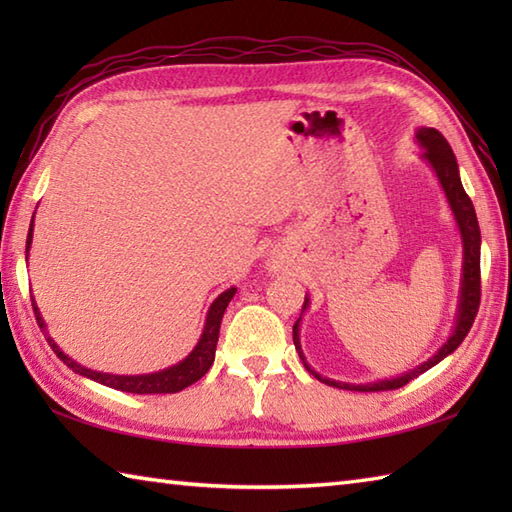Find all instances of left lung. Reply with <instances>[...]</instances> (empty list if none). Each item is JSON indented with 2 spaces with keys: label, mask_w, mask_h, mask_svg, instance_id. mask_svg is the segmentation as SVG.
<instances>
[{
  "label": "left lung",
  "mask_w": 512,
  "mask_h": 512,
  "mask_svg": "<svg viewBox=\"0 0 512 512\" xmlns=\"http://www.w3.org/2000/svg\"><path fill=\"white\" fill-rule=\"evenodd\" d=\"M413 138H416V143L422 147L420 158L427 162L433 173H436V178H438L440 187L444 191V198H447L449 209L453 213L455 226H458V231H460V239H462V277H460V295H458V310H455L453 332L449 334V339L438 347L436 354L429 356L424 363L409 369V372H402V374L391 376V378L372 380V383H358V385L356 383H343V380L321 376L317 369H312L310 363L306 361V354H303V350H301V341H299L301 317H303V312L310 308V297L306 295L301 317L297 319L295 328H292V341H295L299 358L303 361V365H306L308 372L314 378H319L321 383L330 385V387L350 389V391H387V389H398L402 385H407L409 380L424 374L427 369H431L433 365H438L449 354L458 350L460 343L464 341V336L469 334V330H471L477 308H480V246H482V235H480V224H477L473 202L462 187L458 160H455V154H453V149L449 147L447 138H444L438 132V129L418 127L416 136H413Z\"/></svg>",
  "instance_id": "obj_1"
}]
</instances>
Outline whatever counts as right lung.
<instances>
[{
    "instance_id": "1",
    "label": "right lung",
    "mask_w": 512,
    "mask_h": 512,
    "mask_svg": "<svg viewBox=\"0 0 512 512\" xmlns=\"http://www.w3.org/2000/svg\"><path fill=\"white\" fill-rule=\"evenodd\" d=\"M32 231H35V215H32V222L28 228V239H26V262H28V253H30V246H32ZM237 288L231 286L228 290H224L220 297H217L209 312H206V319H204V330L200 334L198 343H195L193 350L182 358L180 363L165 367V369H158V372H151V374H134V376H121V374H107V372H96V369L85 367L81 363H76L74 358H70L65 354L61 347L54 343V339L48 332V325L43 321L41 312L37 308V303H32V308H35V317L41 332L46 334L48 345L54 350L61 361L68 365L74 374L85 376L90 380H96V383L107 385L112 389H121L127 391V394H178L184 387H189L193 383H198V380L209 372V367L215 361V347H217V339H220V325H222V317L226 312V306L231 303V299L235 297ZM35 301V299H32Z\"/></svg>"
}]
</instances>
